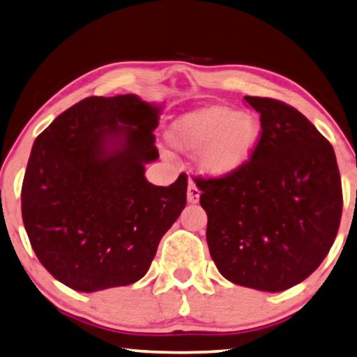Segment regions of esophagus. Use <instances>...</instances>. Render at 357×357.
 <instances>
[{
  "instance_id": "1",
  "label": "esophagus",
  "mask_w": 357,
  "mask_h": 357,
  "mask_svg": "<svg viewBox=\"0 0 357 357\" xmlns=\"http://www.w3.org/2000/svg\"><path fill=\"white\" fill-rule=\"evenodd\" d=\"M186 197H188L190 204H197L199 202V197H201V190H199V186L195 182H190Z\"/></svg>"
}]
</instances>
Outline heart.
<instances>
[{
  "instance_id": "1",
  "label": "heart",
  "mask_w": 357,
  "mask_h": 357,
  "mask_svg": "<svg viewBox=\"0 0 357 357\" xmlns=\"http://www.w3.org/2000/svg\"><path fill=\"white\" fill-rule=\"evenodd\" d=\"M261 136V123L251 111L215 105L188 112L169 130L171 146L195 153L199 169L222 177L238 171L252 158Z\"/></svg>"
}]
</instances>
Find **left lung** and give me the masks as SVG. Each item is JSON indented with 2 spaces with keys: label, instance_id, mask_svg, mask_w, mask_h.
Instances as JSON below:
<instances>
[{
  "label": "left lung",
  "instance_id": "left-lung-1",
  "mask_svg": "<svg viewBox=\"0 0 357 357\" xmlns=\"http://www.w3.org/2000/svg\"><path fill=\"white\" fill-rule=\"evenodd\" d=\"M245 100L261 123L252 158L230 175L197 178L207 243L230 282L284 291L307 279L333 246L340 172L333 146L298 109L274 98Z\"/></svg>",
  "mask_w": 357,
  "mask_h": 357
}]
</instances>
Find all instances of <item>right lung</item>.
Instances as JSON below:
<instances>
[{
	"label": "right lung",
	"mask_w": 357,
	"mask_h": 357,
	"mask_svg": "<svg viewBox=\"0 0 357 357\" xmlns=\"http://www.w3.org/2000/svg\"><path fill=\"white\" fill-rule=\"evenodd\" d=\"M158 106L133 93L87 97L36 137L22 216L45 270L77 291L130 285L147 273L186 205L188 177H144L158 158Z\"/></svg>",
	"instance_id": "obj_1"
}]
</instances>
